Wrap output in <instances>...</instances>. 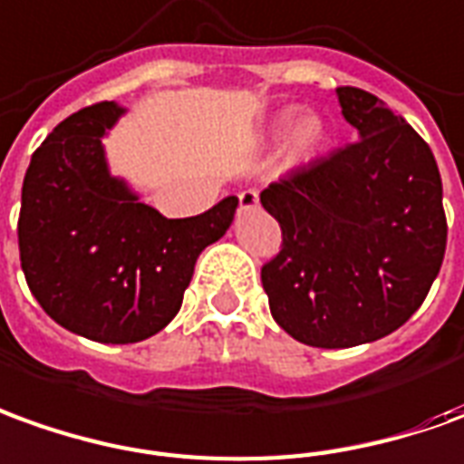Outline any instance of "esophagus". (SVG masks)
<instances>
[{"label": "esophagus", "mask_w": 464, "mask_h": 464, "mask_svg": "<svg viewBox=\"0 0 464 464\" xmlns=\"http://www.w3.org/2000/svg\"><path fill=\"white\" fill-rule=\"evenodd\" d=\"M260 207V197H257V191L255 189H245L239 194V209H257Z\"/></svg>", "instance_id": "esophagus-1"}]
</instances>
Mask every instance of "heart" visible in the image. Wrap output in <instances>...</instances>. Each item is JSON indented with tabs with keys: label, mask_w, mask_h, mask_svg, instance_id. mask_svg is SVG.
Segmentation results:
<instances>
[{
	"label": "heart",
	"mask_w": 464,
	"mask_h": 464,
	"mask_svg": "<svg viewBox=\"0 0 464 464\" xmlns=\"http://www.w3.org/2000/svg\"><path fill=\"white\" fill-rule=\"evenodd\" d=\"M273 130H285V139H283V159H285L290 166L311 161L313 156L318 153V149H321V143H324L325 136L324 121L315 116V113H298V116L293 118L290 111L277 116Z\"/></svg>",
	"instance_id": "b5f03b06"
}]
</instances>
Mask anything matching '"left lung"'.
Segmentation results:
<instances>
[{
    "instance_id": "obj_1",
    "label": "left lung",
    "mask_w": 464,
    "mask_h": 464,
    "mask_svg": "<svg viewBox=\"0 0 464 464\" xmlns=\"http://www.w3.org/2000/svg\"><path fill=\"white\" fill-rule=\"evenodd\" d=\"M356 140L263 189L283 247L263 265L275 324L305 346L384 338L442 267L447 219L430 146L384 101L335 88Z\"/></svg>"
}]
</instances>
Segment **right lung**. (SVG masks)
Returning a JSON list of instances; mask_svg holds the SVG:
<instances>
[{"mask_svg": "<svg viewBox=\"0 0 464 464\" xmlns=\"http://www.w3.org/2000/svg\"><path fill=\"white\" fill-rule=\"evenodd\" d=\"M123 113L116 101L88 105L43 140L17 225L32 295L55 324L98 343H136L171 324L197 257L237 209L227 197L209 212L166 219L143 204L105 159L103 136Z\"/></svg>", "mask_w": 464, "mask_h": 464, "instance_id": "add662e5", "label": "right lung"}]
</instances>
